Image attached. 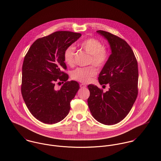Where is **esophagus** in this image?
<instances>
[{"mask_svg":"<svg viewBox=\"0 0 161 161\" xmlns=\"http://www.w3.org/2000/svg\"><path fill=\"white\" fill-rule=\"evenodd\" d=\"M80 86L81 88H85L86 87V85H85V84H83V83H81V84L80 85Z\"/></svg>","mask_w":161,"mask_h":161,"instance_id":"1","label":"esophagus"}]
</instances>
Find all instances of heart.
<instances>
[{
    "label": "heart",
    "instance_id": "b5f03b06",
    "mask_svg": "<svg viewBox=\"0 0 161 161\" xmlns=\"http://www.w3.org/2000/svg\"><path fill=\"white\" fill-rule=\"evenodd\" d=\"M80 47L89 54L88 64H92L98 69L103 67L107 63L108 53L101 42L95 38H88L79 44ZM75 49L73 46H68L64 51V62L69 66L75 63ZM97 73L96 69L91 65L86 67L77 68L72 72V79L83 83H89Z\"/></svg>",
    "mask_w": 161,
    "mask_h": 161
}]
</instances>
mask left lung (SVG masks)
Instances as JSON below:
<instances>
[{
    "instance_id": "left-lung-1",
    "label": "left lung",
    "mask_w": 161,
    "mask_h": 161,
    "mask_svg": "<svg viewBox=\"0 0 161 161\" xmlns=\"http://www.w3.org/2000/svg\"><path fill=\"white\" fill-rule=\"evenodd\" d=\"M97 33L107 39L112 54L99 73L102 85L109 84L106 92L94 85L88 88V104L92 117L104 125L116 124L128 115L138 96V69L133 50L123 39L107 31Z\"/></svg>"
}]
</instances>
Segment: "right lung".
<instances>
[{
    "label": "right lung",
    "mask_w": 161,
    "mask_h": 161,
    "mask_svg": "<svg viewBox=\"0 0 161 161\" xmlns=\"http://www.w3.org/2000/svg\"><path fill=\"white\" fill-rule=\"evenodd\" d=\"M81 36L71 31L54 32L36 40L24 58L21 94L31 114L41 122L56 124L69 113L70 101L80 86L75 81H67L63 54ZM59 81L64 84L56 90L54 84Z\"/></svg>",
    "instance_id": "add662e5"
}]
</instances>
